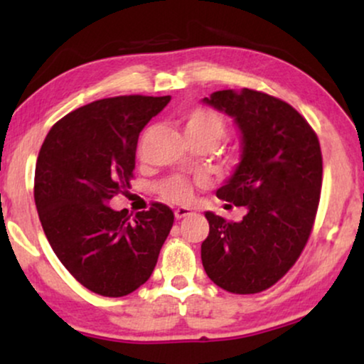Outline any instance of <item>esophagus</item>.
I'll use <instances>...</instances> for the list:
<instances>
[{"label": "esophagus", "mask_w": 364, "mask_h": 364, "mask_svg": "<svg viewBox=\"0 0 364 364\" xmlns=\"http://www.w3.org/2000/svg\"><path fill=\"white\" fill-rule=\"evenodd\" d=\"M173 213H176V218H183V217L191 215L192 210H191V208H187V207H177L176 210H173Z\"/></svg>", "instance_id": "obj_1"}]
</instances>
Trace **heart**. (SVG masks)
Listing matches in <instances>:
<instances>
[{
    "mask_svg": "<svg viewBox=\"0 0 364 364\" xmlns=\"http://www.w3.org/2000/svg\"><path fill=\"white\" fill-rule=\"evenodd\" d=\"M183 132L188 137H205L212 142L218 141L225 132V119L220 112L210 107H193L181 116ZM159 193L164 200L183 203L191 200L192 183L183 177H171L159 186Z\"/></svg>",
    "mask_w": 364,
    "mask_h": 364,
    "instance_id": "heart-1",
    "label": "heart"
}]
</instances>
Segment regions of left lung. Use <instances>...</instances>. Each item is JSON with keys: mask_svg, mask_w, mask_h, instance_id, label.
<instances>
[{"mask_svg": "<svg viewBox=\"0 0 364 364\" xmlns=\"http://www.w3.org/2000/svg\"><path fill=\"white\" fill-rule=\"evenodd\" d=\"M203 102L232 116L242 132V161L217 197L247 213L228 222L205 212L202 265L223 290L260 293L295 265L310 238L321 193L320 141L295 107L270 94L225 89Z\"/></svg>", "mask_w": 364, "mask_h": 364, "instance_id": "obj_1", "label": "left lung"}]
</instances>
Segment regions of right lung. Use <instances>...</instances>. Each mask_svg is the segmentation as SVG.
<instances>
[{
	"mask_svg": "<svg viewBox=\"0 0 364 364\" xmlns=\"http://www.w3.org/2000/svg\"><path fill=\"white\" fill-rule=\"evenodd\" d=\"M168 101L99 99L54 124L39 151L34 202L43 230L68 272L97 295L117 298L144 285L173 225L164 203L132 218L107 205L134 177L139 134Z\"/></svg>",
	"mask_w": 364,
	"mask_h": 364,
	"instance_id": "add662e5",
	"label": "right lung"
}]
</instances>
